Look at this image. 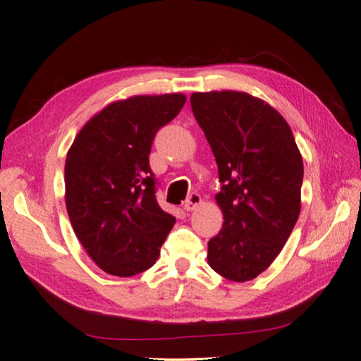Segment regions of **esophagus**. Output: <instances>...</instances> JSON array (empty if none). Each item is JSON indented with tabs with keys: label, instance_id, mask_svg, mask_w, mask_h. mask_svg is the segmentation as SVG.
<instances>
[{
	"label": "esophagus",
	"instance_id": "1",
	"mask_svg": "<svg viewBox=\"0 0 361 361\" xmlns=\"http://www.w3.org/2000/svg\"><path fill=\"white\" fill-rule=\"evenodd\" d=\"M200 203H201V197H200V195H198L197 192H193V193L188 195V198L185 200L184 209H185L187 212H190V211H193L195 207H197Z\"/></svg>",
	"mask_w": 361,
	"mask_h": 361
}]
</instances>
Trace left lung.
<instances>
[{
  "mask_svg": "<svg viewBox=\"0 0 361 361\" xmlns=\"http://www.w3.org/2000/svg\"><path fill=\"white\" fill-rule=\"evenodd\" d=\"M219 166L224 225L207 243V263L235 282L252 281L281 254L301 211L302 158L288 123L244 92L190 97Z\"/></svg>",
  "mask_w": 361,
  "mask_h": 361,
  "instance_id": "8db88e82",
  "label": "left lung"
}]
</instances>
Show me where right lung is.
Returning a JSON list of instances; mask_svg holds the SVG:
<instances>
[{"mask_svg": "<svg viewBox=\"0 0 361 361\" xmlns=\"http://www.w3.org/2000/svg\"><path fill=\"white\" fill-rule=\"evenodd\" d=\"M185 94L116 101L82 126L65 163V200L75 236L107 274L130 277L154 267L176 224L157 203L149 164L157 131Z\"/></svg>", "mask_w": 361, "mask_h": 361, "instance_id": "right-lung-1", "label": "right lung"}]
</instances>
